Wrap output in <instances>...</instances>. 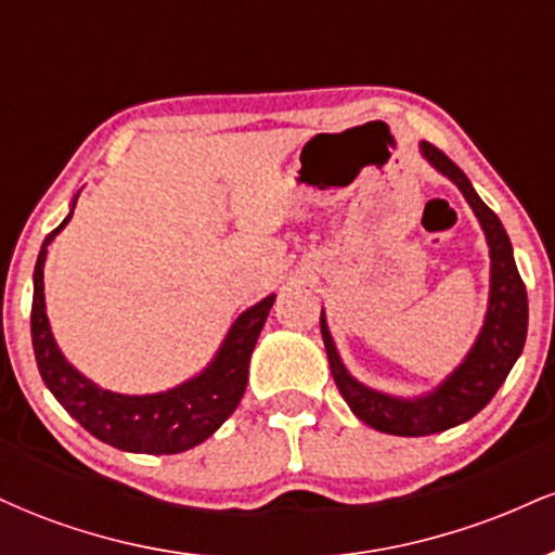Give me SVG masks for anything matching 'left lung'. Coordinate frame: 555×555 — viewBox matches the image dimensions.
Masks as SVG:
<instances>
[{"mask_svg": "<svg viewBox=\"0 0 555 555\" xmlns=\"http://www.w3.org/2000/svg\"><path fill=\"white\" fill-rule=\"evenodd\" d=\"M420 151L433 167L462 190V195L467 197L475 216L480 219L490 247V299L480 336L462 365L436 391L417 399L388 397V393L354 380L344 367L328 334L326 318L321 313V334L336 388L362 423L380 433H391V436H430V433L467 423L495 397L527 339V289L517 263H514L512 242H508L501 219L480 201L467 175L443 151L425 140L420 143Z\"/></svg>", "mask_w": 555, "mask_h": 555, "instance_id": "1", "label": "left lung"}]
</instances>
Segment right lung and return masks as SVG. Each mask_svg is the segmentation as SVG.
<instances>
[{"label": "right lung", "mask_w": 555, "mask_h": 555, "mask_svg": "<svg viewBox=\"0 0 555 555\" xmlns=\"http://www.w3.org/2000/svg\"><path fill=\"white\" fill-rule=\"evenodd\" d=\"M69 219L73 214L43 240L34 271L30 336H34V352L43 384L82 428L114 449L135 451V454H180L203 443L237 410L247 386L250 354L276 297L271 295L247 308L229 328L211 365L195 378L184 380L182 386L162 393H145V397L106 391L69 365L49 328L47 302H43V260H47V245L65 229Z\"/></svg>", "instance_id": "obj_1"}]
</instances>
